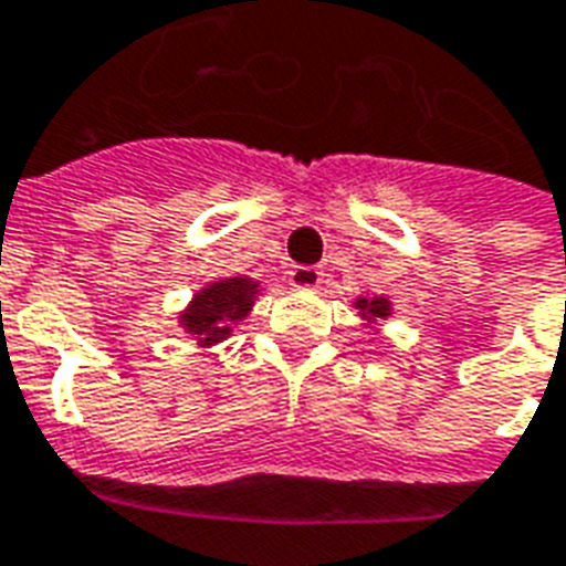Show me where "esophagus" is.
<instances>
[{"label": "esophagus", "instance_id": "34e87169", "mask_svg": "<svg viewBox=\"0 0 566 566\" xmlns=\"http://www.w3.org/2000/svg\"><path fill=\"white\" fill-rule=\"evenodd\" d=\"M287 282H291L294 291H315L324 282V272L318 266H294L287 272Z\"/></svg>", "mask_w": 566, "mask_h": 566}]
</instances>
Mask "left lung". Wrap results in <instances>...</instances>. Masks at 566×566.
<instances>
[{"label": "left lung", "mask_w": 566, "mask_h": 566, "mask_svg": "<svg viewBox=\"0 0 566 566\" xmlns=\"http://www.w3.org/2000/svg\"><path fill=\"white\" fill-rule=\"evenodd\" d=\"M355 308H360V318L369 321V324L391 315V303H388V296H357Z\"/></svg>", "instance_id": "left-lung-1"}]
</instances>
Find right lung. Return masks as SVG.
I'll use <instances>...</instances> for the list:
<instances>
[{
	"label": "right lung",
	"instance_id": "1",
	"mask_svg": "<svg viewBox=\"0 0 566 566\" xmlns=\"http://www.w3.org/2000/svg\"><path fill=\"white\" fill-rule=\"evenodd\" d=\"M258 291V282L239 279V275L235 279H223V282L206 284L199 294H193L190 306L178 315L181 327L202 348L223 343L233 333V324H239L251 312Z\"/></svg>",
	"mask_w": 566,
	"mask_h": 566
}]
</instances>
